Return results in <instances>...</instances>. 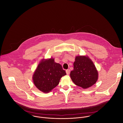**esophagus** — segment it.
<instances>
[{
    "mask_svg": "<svg viewBox=\"0 0 123 123\" xmlns=\"http://www.w3.org/2000/svg\"><path fill=\"white\" fill-rule=\"evenodd\" d=\"M66 72L67 75H69L70 74V70L69 69H68V70H66Z\"/></svg>",
    "mask_w": 123,
    "mask_h": 123,
    "instance_id": "34e87169",
    "label": "esophagus"
}]
</instances>
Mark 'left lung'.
Listing matches in <instances>:
<instances>
[{
	"mask_svg": "<svg viewBox=\"0 0 123 123\" xmlns=\"http://www.w3.org/2000/svg\"><path fill=\"white\" fill-rule=\"evenodd\" d=\"M74 69L70 77L75 85L83 89L94 85L98 78V73L92 61L87 55L76 56L73 63Z\"/></svg>",
	"mask_w": 123,
	"mask_h": 123,
	"instance_id": "obj_1",
	"label": "left lung"
}]
</instances>
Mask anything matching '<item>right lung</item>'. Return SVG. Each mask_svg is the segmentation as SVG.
I'll list each match as a JSON object with an SVG mask.
<instances>
[{"instance_id": "add662e5", "label": "right lung", "mask_w": 123, "mask_h": 123, "mask_svg": "<svg viewBox=\"0 0 123 123\" xmlns=\"http://www.w3.org/2000/svg\"><path fill=\"white\" fill-rule=\"evenodd\" d=\"M62 65L54 59H43L35 70L32 79L34 85L43 93L51 91L59 83L61 79L66 75Z\"/></svg>"}]
</instances>
